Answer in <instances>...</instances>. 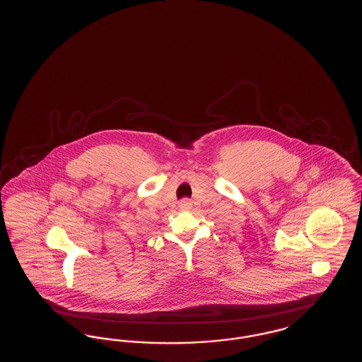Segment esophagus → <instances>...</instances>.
<instances>
[{
	"label": "esophagus",
	"instance_id": "esophagus-1",
	"mask_svg": "<svg viewBox=\"0 0 362 362\" xmlns=\"http://www.w3.org/2000/svg\"><path fill=\"white\" fill-rule=\"evenodd\" d=\"M179 207L182 209V210H187L191 207V201L187 199V198H185V199H182L180 202H179Z\"/></svg>",
	"mask_w": 362,
	"mask_h": 362
}]
</instances>
